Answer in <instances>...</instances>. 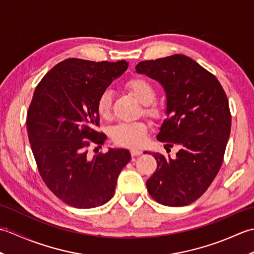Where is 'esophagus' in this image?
Segmentation results:
<instances>
[{"instance_id": "34e87169", "label": "esophagus", "mask_w": 254, "mask_h": 254, "mask_svg": "<svg viewBox=\"0 0 254 254\" xmlns=\"http://www.w3.org/2000/svg\"><path fill=\"white\" fill-rule=\"evenodd\" d=\"M142 154V150L139 148H131V155L132 156H138Z\"/></svg>"}]
</instances>
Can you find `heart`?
Returning <instances> with one entry per match:
<instances>
[{"mask_svg": "<svg viewBox=\"0 0 254 254\" xmlns=\"http://www.w3.org/2000/svg\"><path fill=\"white\" fill-rule=\"evenodd\" d=\"M126 87L142 105L146 106V115L154 119L160 117L161 111L159 107L152 104L156 93L153 85L148 80L141 77L132 78L126 84ZM111 106L112 93L110 89H106L97 98V113L101 118H108L111 113ZM146 132L147 127L144 122H121L111 128V137L113 142L122 146H139L146 138Z\"/></svg>", "mask_w": 254, "mask_h": 254, "instance_id": "b5f03b06", "label": "heart"}]
</instances>
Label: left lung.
Returning a JSON list of instances; mask_svg holds the SVG:
<instances>
[{
	"instance_id": "left-lung-1",
	"label": "left lung",
	"mask_w": 254,
	"mask_h": 254,
	"mask_svg": "<svg viewBox=\"0 0 254 254\" xmlns=\"http://www.w3.org/2000/svg\"><path fill=\"white\" fill-rule=\"evenodd\" d=\"M135 68L164 88L167 119L157 139L165 148H179L175 158L153 153L157 169L147 191L160 204L185 206L207 190L223 164L231 127L227 96L212 73L187 56L142 61Z\"/></svg>"
}]
</instances>
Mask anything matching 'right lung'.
Masks as SVG:
<instances>
[{
  "label": "right lung",
  "instance_id": "add662e5",
  "mask_svg": "<svg viewBox=\"0 0 254 254\" xmlns=\"http://www.w3.org/2000/svg\"><path fill=\"white\" fill-rule=\"evenodd\" d=\"M127 61L94 62L67 59L37 85L27 115V132L38 170L56 196L76 208H93L113 196L118 177L131 160L124 148H109L89 157L90 142L104 144L97 133L98 96L127 71Z\"/></svg>",
  "mask_w": 254,
  "mask_h": 254
}]
</instances>
